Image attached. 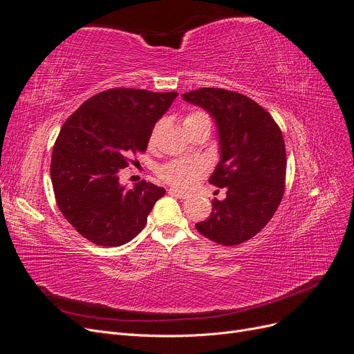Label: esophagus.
I'll list each match as a JSON object with an SVG mask.
<instances>
[{"label":"esophagus","instance_id":"1","mask_svg":"<svg viewBox=\"0 0 354 354\" xmlns=\"http://www.w3.org/2000/svg\"><path fill=\"white\" fill-rule=\"evenodd\" d=\"M168 194H169V195H174V196H177V198H180V199H186V198L189 196L187 192L178 190V189H168Z\"/></svg>","mask_w":354,"mask_h":354}]
</instances>
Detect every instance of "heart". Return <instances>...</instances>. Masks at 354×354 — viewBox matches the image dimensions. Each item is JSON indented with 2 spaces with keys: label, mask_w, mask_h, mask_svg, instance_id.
I'll return each mask as SVG.
<instances>
[{
  "label": "heart",
  "mask_w": 354,
  "mask_h": 354,
  "mask_svg": "<svg viewBox=\"0 0 354 354\" xmlns=\"http://www.w3.org/2000/svg\"><path fill=\"white\" fill-rule=\"evenodd\" d=\"M209 121L202 112H192L185 118V124ZM207 164L202 159H173L158 168V176L165 183L176 187H189L207 173Z\"/></svg>",
  "instance_id": "obj_1"
}]
</instances>
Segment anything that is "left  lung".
Segmentation results:
<instances>
[{
    "mask_svg": "<svg viewBox=\"0 0 354 354\" xmlns=\"http://www.w3.org/2000/svg\"><path fill=\"white\" fill-rule=\"evenodd\" d=\"M181 97L216 122L220 159L209 183L227 189L196 229L220 245L242 243L270 221L282 201L286 152L281 128L259 103L239 93L199 88Z\"/></svg>",
    "mask_w": 354,
    "mask_h": 354,
    "instance_id": "obj_1",
    "label": "left lung"
}]
</instances>
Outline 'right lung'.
Segmentation results:
<instances>
[{
	"mask_svg": "<svg viewBox=\"0 0 354 354\" xmlns=\"http://www.w3.org/2000/svg\"><path fill=\"white\" fill-rule=\"evenodd\" d=\"M112 88L93 95L60 128L50 176L59 209L80 234L95 245L120 246L145 227L165 189L147 181L125 189L120 169L145 152L155 124L177 97Z\"/></svg>",
	"mask_w": 354,
	"mask_h": 354,
	"instance_id": "obj_1",
	"label": "right lung"
}]
</instances>
